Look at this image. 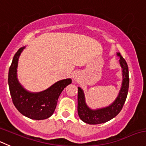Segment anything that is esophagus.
Masks as SVG:
<instances>
[{"label": "esophagus", "mask_w": 146, "mask_h": 146, "mask_svg": "<svg viewBox=\"0 0 146 146\" xmlns=\"http://www.w3.org/2000/svg\"><path fill=\"white\" fill-rule=\"evenodd\" d=\"M80 74L78 72H74L73 74H72V78H73V80H74V81L78 80L79 79H80Z\"/></svg>", "instance_id": "34e87169"}]
</instances>
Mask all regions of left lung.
I'll return each mask as SVG.
<instances>
[{
  "label": "left lung",
  "instance_id": "left-lung-1",
  "mask_svg": "<svg viewBox=\"0 0 146 146\" xmlns=\"http://www.w3.org/2000/svg\"><path fill=\"white\" fill-rule=\"evenodd\" d=\"M117 56L120 57V65L122 68V74H123V82L119 94L115 100L111 105L105 108L99 109L92 110L89 108L85 102L83 90L78 87V105H77V112L79 117L82 120L87 124L97 125L106 123L111 119L117 116L119 112L121 111L125 102L127 98V92L129 88V74L128 66L124 58L117 53Z\"/></svg>",
  "mask_w": 146,
  "mask_h": 146
}]
</instances>
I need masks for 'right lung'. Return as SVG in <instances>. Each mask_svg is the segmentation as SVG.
Returning a JSON list of instances; mask_svg holds the SVG:
<instances>
[{
    "label": "right lung",
    "mask_w": 146,
    "mask_h": 146,
    "mask_svg": "<svg viewBox=\"0 0 146 146\" xmlns=\"http://www.w3.org/2000/svg\"><path fill=\"white\" fill-rule=\"evenodd\" d=\"M24 48L23 46L18 50L9 68L8 80L11 96L13 105L22 115L33 120H44L53 115L59 95L72 83V80H60L40 92H31L25 90L17 78L19 58Z\"/></svg>",
    "instance_id": "obj_1"
}]
</instances>
